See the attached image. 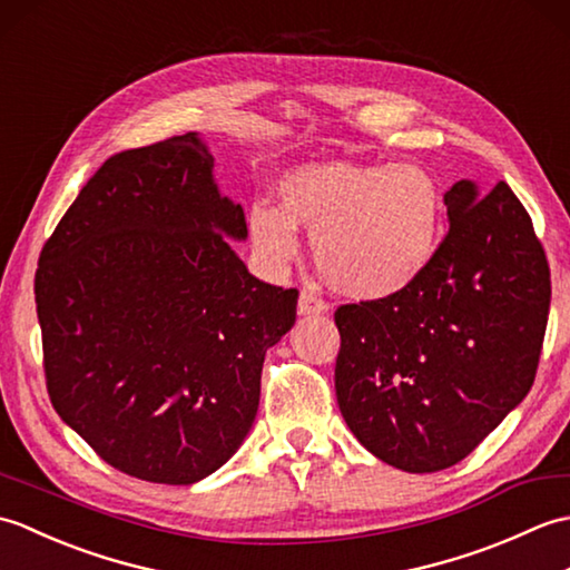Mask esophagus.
I'll return each mask as SVG.
<instances>
[{"mask_svg": "<svg viewBox=\"0 0 570 570\" xmlns=\"http://www.w3.org/2000/svg\"><path fill=\"white\" fill-rule=\"evenodd\" d=\"M328 308L331 306L325 304V301L318 294L308 292V288L301 292V296H298V313H301V316H318V313H325Z\"/></svg>", "mask_w": 570, "mask_h": 570, "instance_id": "esophagus-1", "label": "esophagus"}]
</instances>
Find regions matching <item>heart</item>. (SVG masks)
Wrapping results in <instances>:
<instances>
[{
    "label": "heart",
    "mask_w": 570,
    "mask_h": 570,
    "mask_svg": "<svg viewBox=\"0 0 570 570\" xmlns=\"http://www.w3.org/2000/svg\"><path fill=\"white\" fill-rule=\"evenodd\" d=\"M278 193L282 208L257 200L247 217L254 252L274 269L296 259L304 227L325 282L374 301L414 286L439 252L443 193L419 164H308L288 171Z\"/></svg>",
    "instance_id": "b5f03b06"
}]
</instances>
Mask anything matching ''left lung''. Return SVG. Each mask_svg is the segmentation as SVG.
<instances>
[{
	"label": "left lung",
	"mask_w": 570,
	"mask_h": 570,
	"mask_svg": "<svg viewBox=\"0 0 570 570\" xmlns=\"http://www.w3.org/2000/svg\"><path fill=\"white\" fill-rule=\"evenodd\" d=\"M439 252L406 292L335 311L337 406L372 455L406 472L460 463L529 394L551 272L524 205L500 180L443 196Z\"/></svg>",
	"instance_id": "1"
}]
</instances>
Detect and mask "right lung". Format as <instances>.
I'll use <instances>...</instances> for the list:
<instances>
[{
    "instance_id": "obj_1",
    "label": "right lung",
    "mask_w": 570,
    "mask_h": 570,
    "mask_svg": "<svg viewBox=\"0 0 570 570\" xmlns=\"http://www.w3.org/2000/svg\"><path fill=\"white\" fill-rule=\"evenodd\" d=\"M229 237L196 131L107 159L46 239L36 269L51 404L107 465L193 485L235 455L259 406L266 350L296 288L259 282Z\"/></svg>"
}]
</instances>
